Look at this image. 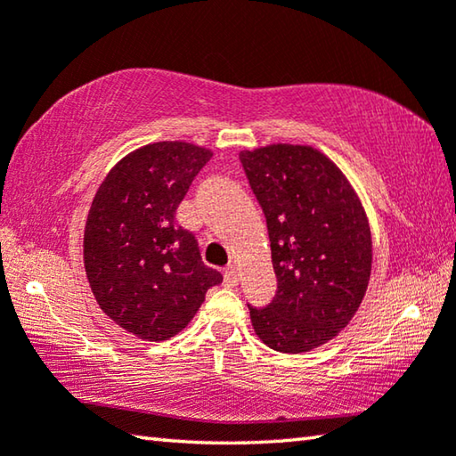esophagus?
I'll return each mask as SVG.
<instances>
[{"instance_id":"34e87169","label":"esophagus","mask_w":456,"mask_h":456,"mask_svg":"<svg viewBox=\"0 0 456 456\" xmlns=\"http://www.w3.org/2000/svg\"><path fill=\"white\" fill-rule=\"evenodd\" d=\"M223 280H225V285H229V288H235V285L239 283L237 269L235 267H227L225 273H223Z\"/></svg>"}]
</instances>
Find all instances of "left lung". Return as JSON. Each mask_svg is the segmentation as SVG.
<instances>
[{
    "label": "left lung",
    "mask_w": 456,
    "mask_h": 456,
    "mask_svg": "<svg viewBox=\"0 0 456 456\" xmlns=\"http://www.w3.org/2000/svg\"><path fill=\"white\" fill-rule=\"evenodd\" d=\"M267 221L275 297L249 307L272 350L310 352L358 312L372 272V235L344 173L312 146L269 144L239 152Z\"/></svg>",
    "instance_id": "8db88e82"
}]
</instances>
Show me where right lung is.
Listing matches in <instances>:
<instances>
[{
    "mask_svg": "<svg viewBox=\"0 0 456 456\" xmlns=\"http://www.w3.org/2000/svg\"><path fill=\"white\" fill-rule=\"evenodd\" d=\"M211 151L165 141L130 152L92 200L84 229V267L108 318L151 342L173 338L223 281L203 264L191 231L175 221Z\"/></svg>",
    "mask_w": 456,
    "mask_h": 456,
    "instance_id": "right-lung-1",
    "label": "right lung"
}]
</instances>
